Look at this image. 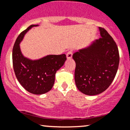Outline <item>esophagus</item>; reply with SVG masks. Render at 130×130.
I'll list each match as a JSON object with an SVG mask.
<instances>
[{"instance_id": "1", "label": "esophagus", "mask_w": 130, "mask_h": 130, "mask_svg": "<svg viewBox=\"0 0 130 130\" xmlns=\"http://www.w3.org/2000/svg\"><path fill=\"white\" fill-rule=\"evenodd\" d=\"M72 56H73V50H70L67 54V57L68 59H70L72 58Z\"/></svg>"}]
</instances>
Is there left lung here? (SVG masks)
Instances as JSON below:
<instances>
[{
  "label": "left lung",
  "mask_w": 130,
  "mask_h": 130,
  "mask_svg": "<svg viewBox=\"0 0 130 130\" xmlns=\"http://www.w3.org/2000/svg\"><path fill=\"white\" fill-rule=\"evenodd\" d=\"M99 28L101 37L73 55L76 62V87L89 96L99 94L110 87L119 63V53L115 41L104 28Z\"/></svg>",
  "instance_id": "1"
}]
</instances>
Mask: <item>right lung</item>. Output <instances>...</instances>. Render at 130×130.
I'll return each mask as SVG.
<instances>
[{"mask_svg":"<svg viewBox=\"0 0 130 130\" xmlns=\"http://www.w3.org/2000/svg\"><path fill=\"white\" fill-rule=\"evenodd\" d=\"M31 25L20 33L12 49V65L15 76L26 91L34 94H42L51 90L55 80L56 71L67 60L65 54L48 55L39 60L26 58L22 54L19 44L25 33L33 26Z\"/></svg>","mask_w":130,"mask_h":130,"instance_id":"obj_1","label":"right lung"}]
</instances>
